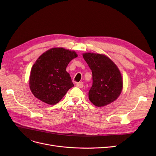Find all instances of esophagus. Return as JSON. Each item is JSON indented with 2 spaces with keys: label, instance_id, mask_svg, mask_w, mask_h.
<instances>
[{
  "label": "esophagus",
  "instance_id": "1",
  "mask_svg": "<svg viewBox=\"0 0 156 156\" xmlns=\"http://www.w3.org/2000/svg\"><path fill=\"white\" fill-rule=\"evenodd\" d=\"M76 87H78V88H83V83L82 82V81H80V82L77 83H76Z\"/></svg>",
  "mask_w": 156,
  "mask_h": 156
}]
</instances>
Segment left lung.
Returning a JSON list of instances; mask_svg holds the SVG:
<instances>
[{
    "label": "left lung",
    "mask_w": 156,
    "mask_h": 156,
    "mask_svg": "<svg viewBox=\"0 0 156 156\" xmlns=\"http://www.w3.org/2000/svg\"><path fill=\"white\" fill-rule=\"evenodd\" d=\"M83 57L92 72L93 85L88 92L89 100L97 107H104L115 101L123 87L116 64L102 54L85 52Z\"/></svg>",
    "instance_id": "obj_1"
}]
</instances>
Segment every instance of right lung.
Listing matches in <instances>:
<instances>
[{
    "label": "right lung",
    "mask_w": 156,
    "mask_h": 156,
    "mask_svg": "<svg viewBox=\"0 0 156 156\" xmlns=\"http://www.w3.org/2000/svg\"><path fill=\"white\" fill-rule=\"evenodd\" d=\"M76 57L75 51L62 47H54L44 52L31 69L29 86L33 95L49 105L58 103L74 87L66 69Z\"/></svg>",
    "instance_id": "1"
}]
</instances>
